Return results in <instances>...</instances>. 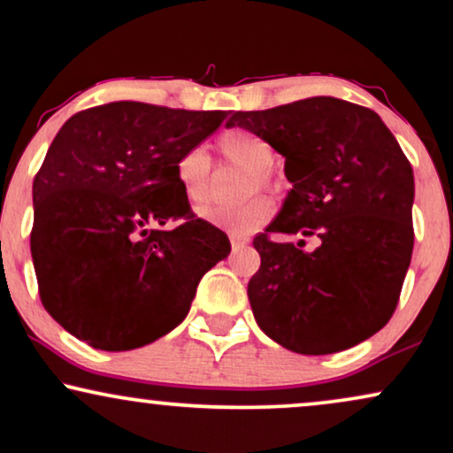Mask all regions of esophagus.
<instances>
[{
	"instance_id": "1",
	"label": "esophagus",
	"mask_w": 453,
	"mask_h": 453,
	"mask_svg": "<svg viewBox=\"0 0 453 453\" xmlns=\"http://www.w3.org/2000/svg\"><path fill=\"white\" fill-rule=\"evenodd\" d=\"M230 242H232L234 250H241L242 247H247V244H249V238L247 236H238V234H232Z\"/></svg>"
}]
</instances>
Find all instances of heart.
Segmentation results:
<instances>
[{"instance_id": "obj_1", "label": "heart", "mask_w": 453, "mask_h": 453, "mask_svg": "<svg viewBox=\"0 0 453 453\" xmlns=\"http://www.w3.org/2000/svg\"><path fill=\"white\" fill-rule=\"evenodd\" d=\"M215 147L219 156L230 165L247 168L241 181V194H253L257 189H270L280 192V177L272 171L276 160V151L268 141L250 133L247 128H227L215 139ZM174 177L188 203L203 206L211 200V181H212V160L203 147H189L177 157L174 165ZM274 212V203L270 196L253 194L242 203L230 206H215L204 211V219H209L223 230L238 234H250L264 223L270 221Z\"/></svg>"}]
</instances>
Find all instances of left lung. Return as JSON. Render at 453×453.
Segmentation results:
<instances>
[{
  "label": "left lung",
  "mask_w": 453,
  "mask_h": 453,
  "mask_svg": "<svg viewBox=\"0 0 453 453\" xmlns=\"http://www.w3.org/2000/svg\"><path fill=\"white\" fill-rule=\"evenodd\" d=\"M285 156L282 211L253 238L261 265L249 302L265 335L297 354H334L378 334L395 314L413 250V168L372 109L312 96L236 111ZM316 235L319 247L276 242Z\"/></svg>",
  "instance_id": "left-lung-1"
}]
</instances>
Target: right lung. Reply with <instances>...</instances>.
I'll use <instances>...</instances> for the list:
<instances>
[{
  "label": "right lung",
  "instance_id": "right-lung-1",
  "mask_svg": "<svg viewBox=\"0 0 453 453\" xmlns=\"http://www.w3.org/2000/svg\"><path fill=\"white\" fill-rule=\"evenodd\" d=\"M227 113L116 101L58 130L34 179L31 257L43 308L80 342L107 352L151 344L230 255L174 177L177 157Z\"/></svg>",
  "mask_w": 453,
  "mask_h": 453
}]
</instances>
